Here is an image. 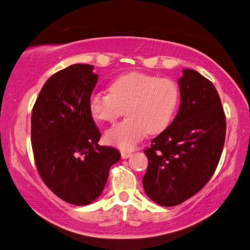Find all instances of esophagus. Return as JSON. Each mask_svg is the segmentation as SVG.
I'll return each mask as SVG.
<instances>
[{"label": "esophagus", "mask_w": 250, "mask_h": 250, "mask_svg": "<svg viewBox=\"0 0 250 250\" xmlns=\"http://www.w3.org/2000/svg\"><path fill=\"white\" fill-rule=\"evenodd\" d=\"M131 155H132L131 152H128V151H122L121 152V158L122 159H128V158H130Z\"/></svg>", "instance_id": "obj_1"}]
</instances>
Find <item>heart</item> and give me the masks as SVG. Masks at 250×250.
<instances>
[{
    "label": "heart",
    "instance_id": "1",
    "mask_svg": "<svg viewBox=\"0 0 250 250\" xmlns=\"http://www.w3.org/2000/svg\"><path fill=\"white\" fill-rule=\"evenodd\" d=\"M109 90L90 96L89 111L96 120L115 122L126 110L128 119L104 133L109 145L122 150L133 149L149 132L158 134L167 129L180 104V88L174 80L141 71L119 76Z\"/></svg>",
    "mask_w": 250,
    "mask_h": 250
}]
</instances>
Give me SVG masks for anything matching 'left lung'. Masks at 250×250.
<instances>
[{"label": "left lung", "mask_w": 250, "mask_h": 250, "mask_svg": "<svg viewBox=\"0 0 250 250\" xmlns=\"http://www.w3.org/2000/svg\"><path fill=\"white\" fill-rule=\"evenodd\" d=\"M181 104L168 128L145 151L149 160L142 183L162 206L195 195L216 170L226 134V118L214 84L193 69L179 79Z\"/></svg>", "instance_id": "1"}]
</instances>
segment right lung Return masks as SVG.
<instances>
[{
    "label": "right lung",
    "mask_w": 250,
    "mask_h": 250,
    "mask_svg": "<svg viewBox=\"0 0 250 250\" xmlns=\"http://www.w3.org/2000/svg\"><path fill=\"white\" fill-rule=\"evenodd\" d=\"M94 66L75 64L49 77L32 111V147L42 180L69 204H90L100 196L120 152L101 146L89 111L98 80Z\"/></svg>",
    "instance_id": "add662e5"
}]
</instances>
